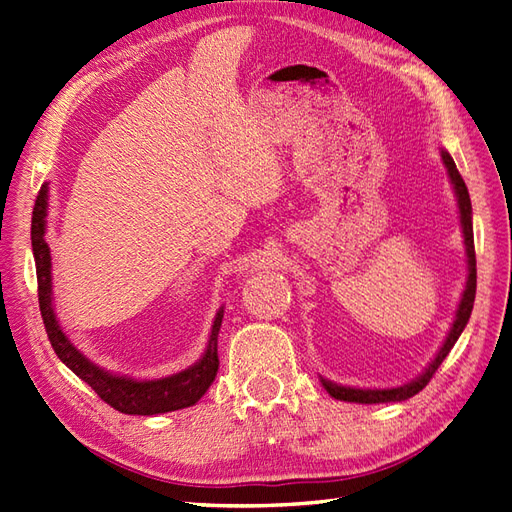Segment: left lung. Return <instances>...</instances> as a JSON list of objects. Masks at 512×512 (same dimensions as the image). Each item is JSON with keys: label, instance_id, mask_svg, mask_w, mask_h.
<instances>
[{"label": "left lung", "instance_id": "obj_1", "mask_svg": "<svg viewBox=\"0 0 512 512\" xmlns=\"http://www.w3.org/2000/svg\"><path fill=\"white\" fill-rule=\"evenodd\" d=\"M442 160L448 169L452 188H455V195H457L459 214H461V229H463V238H465V253H467V281H465L463 296H461L459 309H457L455 321H452L448 337H446L444 345L440 347V352H437V356L433 358V362L425 369V373L416 377L414 382L399 386V388H349V386L332 384V382H328V379L321 377V384H324V388L334 399L349 401V403H390V401H405V399L414 397V394H418L431 382V377L435 375L437 369H440V364L448 356L452 345H455L457 339L461 337V332L467 326V321H470V315L474 309V298H476V253H474V229H472V201H470V193H467V186L461 178V173L455 165V160L450 158V154L446 150H442Z\"/></svg>", "mask_w": 512, "mask_h": 512}]
</instances>
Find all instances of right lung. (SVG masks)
Masks as SVG:
<instances>
[{
  "label": "right lung",
  "mask_w": 512,
  "mask_h": 512,
  "mask_svg": "<svg viewBox=\"0 0 512 512\" xmlns=\"http://www.w3.org/2000/svg\"><path fill=\"white\" fill-rule=\"evenodd\" d=\"M47 197H49V184H42L34 203V212H32V251L36 261L40 315H42V321H45L47 337L55 349L57 358H60L77 377H81L85 384H90L102 401L122 414L152 416V414L184 410V407L195 405L212 386L218 371L216 341H218V330H221V321H223V309L214 317V326H212L206 354H203L201 360L195 362L193 367H188L180 373L139 382V379L113 375L105 369L96 367L94 362L87 360L79 349L68 341V337L62 332L53 313L51 255H49V244L45 242Z\"/></svg>",
  "instance_id": "add662e5"
}]
</instances>
